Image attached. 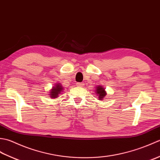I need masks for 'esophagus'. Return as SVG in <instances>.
Instances as JSON below:
<instances>
[{
    "mask_svg": "<svg viewBox=\"0 0 160 160\" xmlns=\"http://www.w3.org/2000/svg\"><path fill=\"white\" fill-rule=\"evenodd\" d=\"M77 86L82 87L84 86V83H82V82H78V83H77Z\"/></svg>",
    "mask_w": 160,
    "mask_h": 160,
    "instance_id": "1",
    "label": "esophagus"
}]
</instances>
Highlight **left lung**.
Segmentation results:
<instances>
[{
    "instance_id": "1",
    "label": "left lung",
    "mask_w": 160,
    "mask_h": 160,
    "mask_svg": "<svg viewBox=\"0 0 160 160\" xmlns=\"http://www.w3.org/2000/svg\"><path fill=\"white\" fill-rule=\"evenodd\" d=\"M96 94L97 96H98V98H99V100H102L104 99V98L106 96V92H105L104 89L101 86H98L96 87Z\"/></svg>"
}]
</instances>
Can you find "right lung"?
<instances>
[{
  "label": "right lung",
  "mask_w": 160,
  "mask_h": 160,
  "mask_svg": "<svg viewBox=\"0 0 160 160\" xmlns=\"http://www.w3.org/2000/svg\"><path fill=\"white\" fill-rule=\"evenodd\" d=\"M62 85H60V84H56L55 87H53V89L51 90V92L49 96L51 98H56L58 96V95L62 92Z\"/></svg>",
  "instance_id": "add662e5"
}]
</instances>
